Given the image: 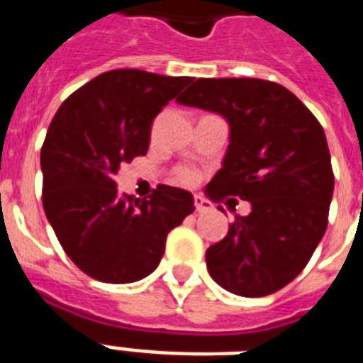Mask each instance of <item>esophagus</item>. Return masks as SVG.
Masks as SVG:
<instances>
[{
    "mask_svg": "<svg viewBox=\"0 0 363 363\" xmlns=\"http://www.w3.org/2000/svg\"><path fill=\"white\" fill-rule=\"evenodd\" d=\"M194 205H196V211H198V213H207V211L213 209V203L207 201L205 198H201V196H196V198H194Z\"/></svg>",
    "mask_w": 363,
    "mask_h": 363,
    "instance_id": "34e87169",
    "label": "esophagus"
}]
</instances>
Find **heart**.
<instances>
[{
  "label": "heart",
  "mask_w": 363,
  "mask_h": 363,
  "mask_svg": "<svg viewBox=\"0 0 363 363\" xmlns=\"http://www.w3.org/2000/svg\"><path fill=\"white\" fill-rule=\"evenodd\" d=\"M192 179H194V175L190 173V171H182V173H181V181L182 182H190Z\"/></svg>",
  "instance_id": "b5f03b06"
}]
</instances>
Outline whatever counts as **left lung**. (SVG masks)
I'll return each mask as SVG.
<instances>
[{
  "instance_id": "8db88e82",
  "label": "left lung",
  "mask_w": 363,
  "mask_h": 363,
  "mask_svg": "<svg viewBox=\"0 0 363 363\" xmlns=\"http://www.w3.org/2000/svg\"><path fill=\"white\" fill-rule=\"evenodd\" d=\"M177 101L226 118L230 145L209 198L250 203L207 248L209 275L245 298L281 290L326 232L333 171L322 125L290 90L262 79H198Z\"/></svg>"
}]
</instances>
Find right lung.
Here are the masks:
<instances>
[{
  "label": "right lung",
  "instance_id": "add662e5",
  "mask_svg": "<svg viewBox=\"0 0 363 363\" xmlns=\"http://www.w3.org/2000/svg\"><path fill=\"white\" fill-rule=\"evenodd\" d=\"M192 82L139 69L101 73L65 99L41 148L43 207L73 264L96 281L135 282L164 256L194 196L160 184L150 199L116 190L122 164L145 156L160 111Z\"/></svg>",
  "mask_w": 363,
  "mask_h": 363
}]
</instances>
